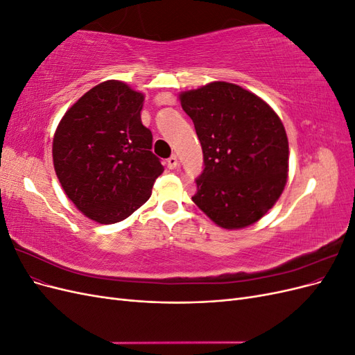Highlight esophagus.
<instances>
[{"instance_id": "34e87169", "label": "esophagus", "mask_w": 355, "mask_h": 355, "mask_svg": "<svg viewBox=\"0 0 355 355\" xmlns=\"http://www.w3.org/2000/svg\"><path fill=\"white\" fill-rule=\"evenodd\" d=\"M178 164H179V161H178V157H176V155H171V157L167 159V167L171 168V170H175V168L178 167Z\"/></svg>"}]
</instances>
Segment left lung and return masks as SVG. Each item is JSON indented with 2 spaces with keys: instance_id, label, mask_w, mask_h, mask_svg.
<instances>
[{
  "instance_id": "obj_1",
  "label": "left lung",
  "mask_w": 355,
  "mask_h": 355,
  "mask_svg": "<svg viewBox=\"0 0 355 355\" xmlns=\"http://www.w3.org/2000/svg\"><path fill=\"white\" fill-rule=\"evenodd\" d=\"M204 155L192 201L223 230L262 219L283 194L288 141L280 116L237 84L213 81L182 92Z\"/></svg>"
}]
</instances>
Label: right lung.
<instances>
[{"label":"right lung","mask_w":355,"mask_h":355,"mask_svg":"<svg viewBox=\"0 0 355 355\" xmlns=\"http://www.w3.org/2000/svg\"><path fill=\"white\" fill-rule=\"evenodd\" d=\"M145 96L108 80L94 85L62 116L53 136V166L62 189L84 216L116 223L151 197L164 167L142 124Z\"/></svg>","instance_id":"add662e5"}]
</instances>
